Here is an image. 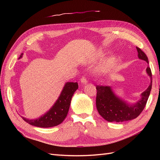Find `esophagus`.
Wrapping results in <instances>:
<instances>
[{
    "label": "esophagus",
    "mask_w": 160,
    "mask_h": 160,
    "mask_svg": "<svg viewBox=\"0 0 160 160\" xmlns=\"http://www.w3.org/2000/svg\"><path fill=\"white\" fill-rule=\"evenodd\" d=\"M80 81H81V83L83 85H85V84H87V83H88V81H87V79L85 78L84 77H82Z\"/></svg>",
    "instance_id": "obj_1"
}]
</instances>
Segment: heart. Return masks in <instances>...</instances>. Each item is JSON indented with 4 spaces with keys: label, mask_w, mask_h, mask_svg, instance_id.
Instances as JSON below:
<instances>
[{
    "label": "heart",
    "mask_w": 160,
    "mask_h": 160,
    "mask_svg": "<svg viewBox=\"0 0 160 160\" xmlns=\"http://www.w3.org/2000/svg\"><path fill=\"white\" fill-rule=\"evenodd\" d=\"M114 63H115L114 57H110L109 59H108L105 61V62H104V64H103L99 67L98 71L99 72H101V73H103V72H105V71H107L108 69L110 68L111 66H113Z\"/></svg>",
    "instance_id": "obj_1"
}]
</instances>
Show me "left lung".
Instances as JSON below:
<instances>
[{
    "label": "left lung",
    "instance_id": "obj_1",
    "mask_svg": "<svg viewBox=\"0 0 160 160\" xmlns=\"http://www.w3.org/2000/svg\"><path fill=\"white\" fill-rule=\"evenodd\" d=\"M136 49L139 59L149 63L146 55L139 48L136 47ZM146 72L151 82L147 89L141 94L140 99L134 104H129L115 95L110 86L97 85L96 107L101 117L109 122H126L138 117L146 105L152 86V75L149 67Z\"/></svg>",
    "mask_w": 160,
    "mask_h": 160
}]
</instances>
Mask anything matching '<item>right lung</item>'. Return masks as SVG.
<instances>
[{
  "mask_svg": "<svg viewBox=\"0 0 160 160\" xmlns=\"http://www.w3.org/2000/svg\"><path fill=\"white\" fill-rule=\"evenodd\" d=\"M22 55L23 53L19 57L18 59L22 58ZM77 89L78 83L77 82H67L65 84L56 102L47 112L37 119H29L22 117V119L27 123L38 128H51L61 124L67 117L71 98Z\"/></svg>",
  "mask_w": 160,
  "mask_h": 160,
  "instance_id": "1",
  "label": "right lung"
}]
</instances>
